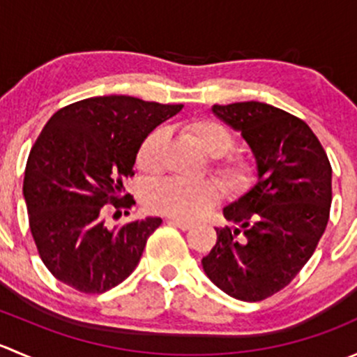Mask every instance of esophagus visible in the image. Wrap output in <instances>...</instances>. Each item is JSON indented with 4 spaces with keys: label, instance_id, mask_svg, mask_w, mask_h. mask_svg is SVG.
I'll return each instance as SVG.
<instances>
[{
    "label": "esophagus",
    "instance_id": "esophagus-1",
    "mask_svg": "<svg viewBox=\"0 0 357 357\" xmlns=\"http://www.w3.org/2000/svg\"><path fill=\"white\" fill-rule=\"evenodd\" d=\"M169 222H171V225H174V226H178L179 229H190V228H192V222H188V221H183V219H176V218H171V219H169Z\"/></svg>",
    "mask_w": 357,
    "mask_h": 357
}]
</instances>
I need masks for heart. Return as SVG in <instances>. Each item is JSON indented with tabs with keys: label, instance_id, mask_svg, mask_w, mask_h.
<instances>
[{
	"label": "heart",
	"instance_id": "1",
	"mask_svg": "<svg viewBox=\"0 0 357 357\" xmlns=\"http://www.w3.org/2000/svg\"><path fill=\"white\" fill-rule=\"evenodd\" d=\"M181 132L202 153L212 157L211 169L228 188L242 190L252 183L255 165L240 153H228L235 136L215 119H193L181 126ZM167 132L164 128L153 129L145 136L136 152V165L146 176H155L162 169ZM219 200V188L212 181L188 183L181 179H165L155 183L146 192V204L152 211L178 219H197Z\"/></svg>",
	"mask_w": 357,
	"mask_h": 357
}]
</instances>
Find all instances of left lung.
<instances>
[{
	"instance_id": "8db88e82",
	"label": "left lung",
	"mask_w": 357,
	"mask_h": 357,
	"mask_svg": "<svg viewBox=\"0 0 357 357\" xmlns=\"http://www.w3.org/2000/svg\"><path fill=\"white\" fill-rule=\"evenodd\" d=\"M242 132L254 153L257 183L222 214L235 228H215L218 242L202 259L225 294L257 302L285 289L311 259L332 205V165L307 124L261 102L212 107Z\"/></svg>"
}]
</instances>
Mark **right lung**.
<instances>
[{"mask_svg": "<svg viewBox=\"0 0 357 357\" xmlns=\"http://www.w3.org/2000/svg\"><path fill=\"white\" fill-rule=\"evenodd\" d=\"M181 109L135 96H95L46 122L25 165L24 199L39 257L59 282L103 294L135 271L162 219L110 229L105 205L119 212L135 204L122 181L135 174L139 143Z\"/></svg>", "mask_w": 357, "mask_h": 357, "instance_id": "right-lung-1", "label": "right lung"}]
</instances>
